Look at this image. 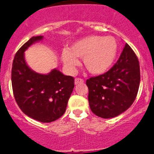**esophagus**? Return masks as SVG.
<instances>
[{
  "instance_id": "1",
  "label": "esophagus",
  "mask_w": 154,
  "mask_h": 154,
  "mask_svg": "<svg viewBox=\"0 0 154 154\" xmlns=\"http://www.w3.org/2000/svg\"><path fill=\"white\" fill-rule=\"evenodd\" d=\"M84 82V80L81 78H75V84L77 85V84H79V83H83Z\"/></svg>"
}]
</instances>
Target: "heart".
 <instances>
[{
    "label": "heart",
    "mask_w": 154,
    "mask_h": 154,
    "mask_svg": "<svg viewBox=\"0 0 154 154\" xmlns=\"http://www.w3.org/2000/svg\"><path fill=\"white\" fill-rule=\"evenodd\" d=\"M119 45L112 36L91 35L74 42L62 53L64 64L71 72L79 65L76 58H82V64L89 72L103 74L112 67L117 56Z\"/></svg>",
    "instance_id": "heart-1"
}]
</instances>
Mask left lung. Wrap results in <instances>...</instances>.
I'll list each match as a JSON object with an SVG mask.
<instances>
[{
    "instance_id": "8db88e82",
    "label": "left lung",
    "mask_w": 154,
    "mask_h": 154,
    "mask_svg": "<svg viewBox=\"0 0 154 154\" xmlns=\"http://www.w3.org/2000/svg\"><path fill=\"white\" fill-rule=\"evenodd\" d=\"M140 82L138 58L126 43L118 61L108 72L86 80L92 112L104 119L119 116L133 103Z\"/></svg>"
}]
</instances>
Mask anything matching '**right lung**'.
<instances>
[{"mask_svg": "<svg viewBox=\"0 0 154 154\" xmlns=\"http://www.w3.org/2000/svg\"><path fill=\"white\" fill-rule=\"evenodd\" d=\"M42 38L32 37L15 54L11 69L12 89L17 106L25 115L42 123H51L65 113L75 80L57 69L48 75L38 74L26 65L24 51Z\"/></svg>", "mask_w": 154, "mask_h": 154, "instance_id": "obj_1", "label": "right lung"}]
</instances>
